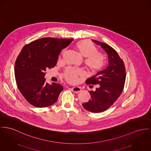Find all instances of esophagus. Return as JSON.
Instances as JSON below:
<instances>
[{"instance_id": "obj_1", "label": "esophagus", "mask_w": 151, "mask_h": 151, "mask_svg": "<svg viewBox=\"0 0 151 151\" xmlns=\"http://www.w3.org/2000/svg\"><path fill=\"white\" fill-rule=\"evenodd\" d=\"M72 91L73 92H75V93H78L81 91V89L80 87H78V86H76V87H73L72 89H71Z\"/></svg>"}]
</instances>
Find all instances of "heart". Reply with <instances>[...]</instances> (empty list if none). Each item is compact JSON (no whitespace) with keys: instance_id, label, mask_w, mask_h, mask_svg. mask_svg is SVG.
I'll return each instance as SVG.
<instances>
[{"instance_id":"heart-1","label":"heart","mask_w":151,"mask_h":151,"mask_svg":"<svg viewBox=\"0 0 151 151\" xmlns=\"http://www.w3.org/2000/svg\"><path fill=\"white\" fill-rule=\"evenodd\" d=\"M76 48L81 55L85 58L84 64L88 70L96 72L99 70L104 64L102 54L97 51V49L90 41L81 40L76 44ZM82 71L73 68H68L63 73V77L69 83H75L77 81Z\"/></svg>"}]
</instances>
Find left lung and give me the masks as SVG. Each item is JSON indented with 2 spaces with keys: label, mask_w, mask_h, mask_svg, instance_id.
<instances>
[{
  "label": "left lung",
  "mask_w": 151,
  "mask_h": 151,
  "mask_svg": "<svg viewBox=\"0 0 151 151\" xmlns=\"http://www.w3.org/2000/svg\"><path fill=\"white\" fill-rule=\"evenodd\" d=\"M106 53L109 65L104 70L86 81L88 85L99 84L96 91H89L91 100L82 104L83 107L93 113L106 111L120 97L124 88L126 78L125 67L118 53L109 45L98 40H92Z\"/></svg>",
  "instance_id": "obj_1"
}]
</instances>
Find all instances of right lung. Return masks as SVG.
<instances>
[{
	"mask_svg": "<svg viewBox=\"0 0 151 151\" xmlns=\"http://www.w3.org/2000/svg\"><path fill=\"white\" fill-rule=\"evenodd\" d=\"M73 40L43 38L26 45L22 49L15 63V77L21 94L31 105L45 108L58 100L63 88L58 83H47L45 71L56 65L61 51Z\"/></svg>",
	"mask_w": 151,
	"mask_h": 151,
	"instance_id": "add662e5",
	"label": "right lung"
}]
</instances>
